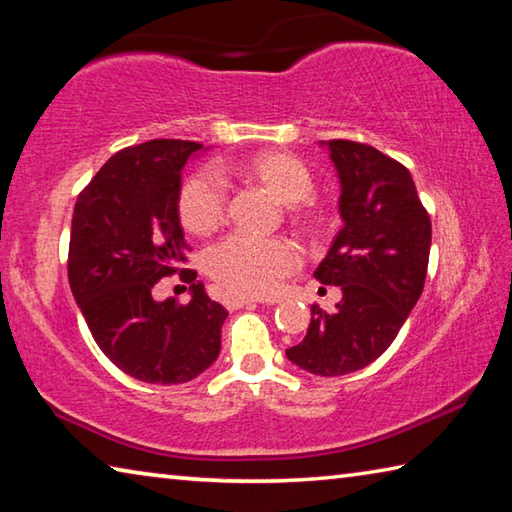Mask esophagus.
<instances>
[{
    "label": "esophagus",
    "instance_id": "34e87169",
    "mask_svg": "<svg viewBox=\"0 0 512 512\" xmlns=\"http://www.w3.org/2000/svg\"><path fill=\"white\" fill-rule=\"evenodd\" d=\"M253 305H255L253 298L235 296V293H225V307L228 309H241V307H253Z\"/></svg>",
    "mask_w": 512,
    "mask_h": 512
}]
</instances>
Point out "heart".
<instances>
[{"mask_svg":"<svg viewBox=\"0 0 512 512\" xmlns=\"http://www.w3.org/2000/svg\"><path fill=\"white\" fill-rule=\"evenodd\" d=\"M232 171L255 180L284 205L305 203L314 194V176L307 164L287 151H262L237 162ZM228 212V187L210 169L189 176L178 194V216L187 232L207 237L221 228ZM300 250L289 239L232 235L207 250L205 271L235 296L264 298L280 289L296 271Z\"/></svg>","mask_w":512,"mask_h":512,"instance_id":"heart-1","label":"heart"}]
</instances>
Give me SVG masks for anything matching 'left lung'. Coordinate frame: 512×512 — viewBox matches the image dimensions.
<instances>
[{
  "label": "left lung",
  "mask_w": 512,
  "mask_h": 512,
  "mask_svg": "<svg viewBox=\"0 0 512 512\" xmlns=\"http://www.w3.org/2000/svg\"><path fill=\"white\" fill-rule=\"evenodd\" d=\"M341 183L343 228L314 277L341 287L334 314L311 305L307 336L287 350L318 377L350 375L388 350L427 277L431 221L409 169L375 146L320 142Z\"/></svg>",
  "instance_id": "left-lung-1"
}]
</instances>
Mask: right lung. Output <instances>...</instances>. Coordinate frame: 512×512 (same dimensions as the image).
<instances>
[{"label": "right lung", "instance_id": "add662e5", "mask_svg": "<svg viewBox=\"0 0 512 512\" xmlns=\"http://www.w3.org/2000/svg\"><path fill=\"white\" fill-rule=\"evenodd\" d=\"M203 144L151 140L103 164L76 198L67 275L74 300L101 352L119 370L146 384H185L221 352L228 318L207 298L196 273L187 305L155 300L160 277L187 264L178 194L183 167Z\"/></svg>", "mask_w": 512, "mask_h": 512}]
</instances>
